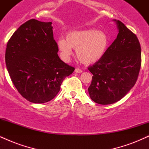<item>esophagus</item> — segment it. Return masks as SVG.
I'll return each mask as SVG.
<instances>
[{
    "label": "esophagus",
    "instance_id": "34e87169",
    "mask_svg": "<svg viewBox=\"0 0 149 149\" xmlns=\"http://www.w3.org/2000/svg\"><path fill=\"white\" fill-rule=\"evenodd\" d=\"M75 72L78 73H80L83 72V71H82V70L80 69H79V68H76V69H75Z\"/></svg>",
    "mask_w": 149,
    "mask_h": 149
}]
</instances>
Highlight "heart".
<instances>
[{"label": "heart", "mask_w": 149, "mask_h": 149, "mask_svg": "<svg viewBox=\"0 0 149 149\" xmlns=\"http://www.w3.org/2000/svg\"><path fill=\"white\" fill-rule=\"evenodd\" d=\"M57 47L64 59H68L76 49V57L86 65L93 64L103 59L107 54L110 38L103 31L94 29L70 31L64 39L57 40Z\"/></svg>", "instance_id": "obj_1"}]
</instances>
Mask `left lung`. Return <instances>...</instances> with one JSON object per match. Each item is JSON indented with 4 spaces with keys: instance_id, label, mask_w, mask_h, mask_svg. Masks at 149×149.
<instances>
[{
    "instance_id": "obj_1",
    "label": "left lung",
    "mask_w": 149,
    "mask_h": 149,
    "mask_svg": "<svg viewBox=\"0 0 149 149\" xmlns=\"http://www.w3.org/2000/svg\"><path fill=\"white\" fill-rule=\"evenodd\" d=\"M118 33L103 59L88 70L92 73L88 88L92 101L102 105L120 100L136 83L141 68V46L137 37L123 22L114 19Z\"/></svg>"
}]
</instances>
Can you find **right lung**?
Instances as JSON below:
<instances>
[{
  "instance_id": "add662e5",
  "label": "right lung",
  "mask_w": 149,
  "mask_h": 149,
  "mask_svg": "<svg viewBox=\"0 0 149 149\" xmlns=\"http://www.w3.org/2000/svg\"><path fill=\"white\" fill-rule=\"evenodd\" d=\"M52 28V22L32 19L20 26L7 44L5 58L10 78L20 95L32 103L52 100L75 70L58 56Z\"/></svg>"
}]
</instances>
